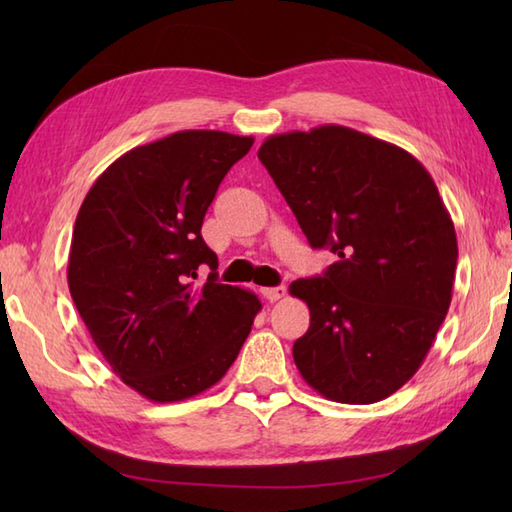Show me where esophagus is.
Listing matches in <instances>:
<instances>
[{
    "label": "esophagus",
    "instance_id": "1",
    "mask_svg": "<svg viewBox=\"0 0 512 512\" xmlns=\"http://www.w3.org/2000/svg\"><path fill=\"white\" fill-rule=\"evenodd\" d=\"M286 286H275V288H264V297L270 301V303H275V301H279V299H284L286 297Z\"/></svg>",
    "mask_w": 512,
    "mask_h": 512
}]
</instances>
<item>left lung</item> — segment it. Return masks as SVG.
Wrapping results in <instances>:
<instances>
[{
  "mask_svg": "<svg viewBox=\"0 0 512 512\" xmlns=\"http://www.w3.org/2000/svg\"><path fill=\"white\" fill-rule=\"evenodd\" d=\"M312 248L339 262L297 279L310 328L303 380L372 405L418 372L451 306L458 237L436 182L409 151L343 125L268 136L257 151Z\"/></svg>",
  "mask_w": 512,
  "mask_h": 512,
  "instance_id": "8db88e82",
  "label": "left lung"
}]
</instances>
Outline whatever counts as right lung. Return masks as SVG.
I'll return each mask as SVG.
<instances>
[{
    "label": "right lung",
    "instance_id": "obj_1",
    "mask_svg": "<svg viewBox=\"0 0 512 512\" xmlns=\"http://www.w3.org/2000/svg\"><path fill=\"white\" fill-rule=\"evenodd\" d=\"M253 136L187 129L107 167L76 215L68 286L94 345L127 387L154 402L202 394L242 350L262 301L217 284L202 222ZM214 273L194 286L197 268Z\"/></svg>",
    "mask_w": 512,
    "mask_h": 512
}]
</instances>
